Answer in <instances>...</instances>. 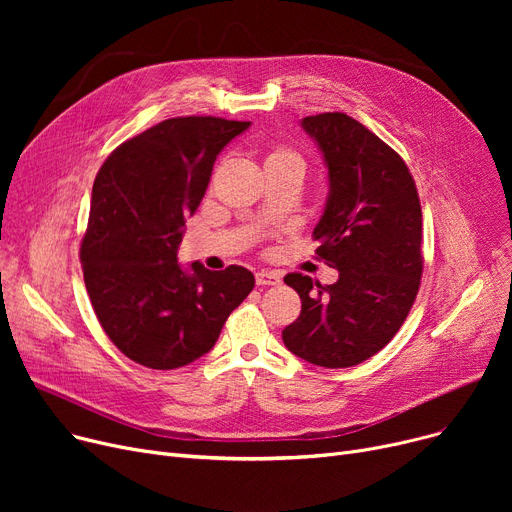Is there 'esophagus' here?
Wrapping results in <instances>:
<instances>
[{
	"mask_svg": "<svg viewBox=\"0 0 512 512\" xmlns=\"http://www.w3.org/2000/svg\"><path fill=\"white\" fill-rule=\"evenodd\" d=\"M255 280L259 286H278L282 282V276L272 270H261L255 274Z\"/></svg>",
	"mask_w": 512,
	"mask_h": 512,
	"instance_id": "esophagus-1",
	"label": "esophagus"
}]
</instances>
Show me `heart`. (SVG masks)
Wrapping results in <instances>:
<instances>
[{"label":"heart","mask_w":512,"mask_h":512,"mask_svg":"<svg viewBox=\"0 0 512 512\" xmlns=\"http://www.w3.org/2000/svg\"><path fill=\"white\" fill-rule=\"evenodd\" d=\"M276 155H292V153H288V151H282V149H278V151H274L270 157H276Z\"/></svg>","instance_id":"b5f03b06"}]
</instances>
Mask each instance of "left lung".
I'll return each instance as SVG.
<instances>
[{
	"mask_svg": "<svg viewBox=\"0 0 512 512\" xmlns=\"http://www.w3.org/2000/svg\"><path fill=\"white\" fill-rule=\"evenodd\" d=\"M303 128L324 153L330 178L315 253L340 276L326 286L303 274L284 278L299 292L301 315L282 340L313 365L353 367L382 351L415 303L421 203L402 157L355 118L326 112L303 118Z\"/></svg>",
	"mask_w": 512,
	"mask_h": 512,
	"instance_id": "left-lung-1",
	"label": "left lung"
}]
</instances>
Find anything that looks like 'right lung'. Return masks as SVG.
Segmentation results:
<instances>
[{
  "instance_id": "1",
  "label": "right lung",
  "mask_w": 512,
  "mask_h": 512,
  "mask_svg": "<svg viewBox=\"0 0 512 512\" xmlns=\"http://www.w3.org/2000/svg\"><path fill=\"white\" fill-rule=\"evenodd\" d=\"M249 126L170 118L116 147L97 172L80 261L103 332L134 363L176 369L203 357L255 286L240 265L184 270L176 259L215 157Z\"/></svg>"
}]
</instances>
